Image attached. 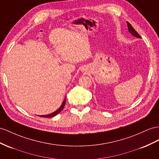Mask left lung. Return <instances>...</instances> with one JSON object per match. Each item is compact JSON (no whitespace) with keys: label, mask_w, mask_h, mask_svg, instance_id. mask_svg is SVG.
I'll use <instances>...</instances> for the list:
<instances>
[{"label":"left lung","mask_w":159,"mask_h":159,"mask_svg":"<svg viewBox=\"0 0 159 159\" xmlns=\"http://www.w3.org/2000/svg\"><path fill=\"white\" fill-rule=\"evenodd\" d=\"M127 24H128V30H129L130 33H131L134 36H135V37H136V38H141L140 35L138 34V32L135 30H134V28L132 26L131 24L128 23V21H127Z\"/></svg>","instance_id":"8db88e82"}]
</instances>
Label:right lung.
Returning a JSON list of instances; mask_svg holds the SVG:
<instances>
[{
	"label": "right lung",
	"instance_id": "add662e5",
	"mask_svg": "<svg viewBox=\"0 0 159 159\" xmlns=\"http://www.w3.org/2000/svg\"><path fill=\"white\" fill-rule=\"evenodd\" d=\"M65 103H66V99H64V101H63V103L62 105H61V107L58 109V110L53 112L52 113H50V114H48V115H46V116H39L40 117H54L55 116H56L57 114H58V113L62 110V109H64V105H65Z\"/></svg>",
	"mask_w": 159,
	"mask_h": 159
}]
</instances>
